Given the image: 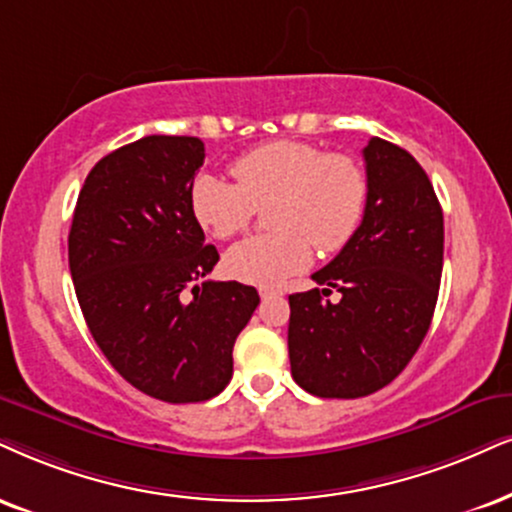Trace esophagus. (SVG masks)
<instances>
[{
	"instance_id": "34e87169",
	"label": "esophagus",
	"mask_w": 512,
	"mask_h": 512,
	"mask_svg": "<svg viewBox=\"0 0 512 512\" xmlns=\"http://www.w3.org/2000/svg\"><path fill=\"white\" fill-rule=\"evenodd\" d=\"M258 294H261V299H273V296H280L282 292H280V289H273V287H263Z\"/></svg>"
}]
</instances>
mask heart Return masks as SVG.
<instances>
[{
  "label": "heart",
  "mask_w": 512,
  "mask_h": 512,
  "mask_svg": "<svg viewBox=\"0 0 512 512\" xmlns=\"http://www.w3.org/2000/svg\"><path fill=\"white\" fill-rule=\"evenodd\" d=\"M235 182L199 175L192 211L218 239L244 232L256 208L268 206V235L244 239L225 254V270L256 287L282 285L308 268L313 247L334 254L361 223L368 178L346 154H323L306 142L277 140L232 163Z\"/></svg>",
  "instance_id": "b5f03b06"
}]
</instances>
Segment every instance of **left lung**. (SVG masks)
Returning a JSON list of instances; mask_svg holds the SVG:
<instances>
[{
    "label": "left lung",
    "mask_w": 512,
    "mask_h": 512,
    "mask_svg": "<svg viewBox=\"0 0 512 512\" xmlns=\"http://www.w3.org/2000/svg\"><path fill=\"white\" fill-rule=\"evenodd\" d=\"M368 199L344 249L289 296V363L308 394L361 399L387 387L430 330L444 266V213L406 149L372 137L363 149ZM337 302L325 300L331 289Z\"/></svg>",
    "instance_id": "left-lung-1"
}]
</instances>
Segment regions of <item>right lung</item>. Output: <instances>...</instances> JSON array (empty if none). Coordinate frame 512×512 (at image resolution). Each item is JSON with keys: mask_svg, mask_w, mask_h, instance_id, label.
<instances>
[{"mask_svg": "<svg viewBox=\"0 0 512 512\" xmlns=\"http://www.w3.org/2000/svg\"><path fill=\"white\" fill-rule=\"evenodd\" d=\"M199 137L149 135L87 175L68 235V266L94 342L123 380L166 403L218 396L232 346L258 306L239 282L206 280L218 251L204 242L192 185Z\"/></svg>", "mask_w": 512, "mask_h": 512, "instance_id": "1", "label": "right lung"}]
</instances>
